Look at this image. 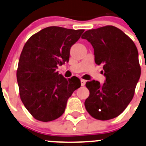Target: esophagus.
<instances>
[{
  "mask_svg": "<svg viewBox=\"0 0 146 146\" xmlns=\"http://www.w3.org/2000/svg\"><path fill=\"white\" fill-rule=\"evenodd\" d=\"M80 83H81L82 86H84L85 84H86V80H83V79H81V80H80Z\"/></svg>",
  "mask_w": 146,
  "mask_h": 146,
  "instance_id": "1",
  "label": "esophagus"
}]
</instances>
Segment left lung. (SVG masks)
Here are the masks:
<instances>
[{"label":"left lung","mask_w":146,"mask_h":146,"mask_svg":"<svg viewBox=\"0 0 146 146\" xmlns=\"http://www.w3.org/2000/svg\"><path fill=\"white\" fill-rule=\"evenodd\" d=\"M93 46L95 62L103 65L104 83L88 81L90 91L86 111L94 118L106 121L118 116L133 99L141 76L135 43L121 30L112 25L86 31L81 36Z\"/></svg>","instance_id":"1"}]
</instances>
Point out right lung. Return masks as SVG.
Returning a JSON list of instances; mask_svg holds the SVG:
<instances>
[{
  "label": "right lung",
  "instance_id": "right-lung-1",
  "mask_svg": "<svg viewBox=\"0 0 146 146\" xmlns=\"http://www.w3.org/2000/svg\"><path fill=\"white\" fill-rule=\"evenodd\" d=\"M83 32L50 26L25 43L18 62L17 81L23 103L36 120L48 122L61 116L68 99L80 87V79H66L56 69L68 62L70 48Z\"/></svg>",
  "mask_w": 146,
  "mask_h": 146
}]
</instances>
